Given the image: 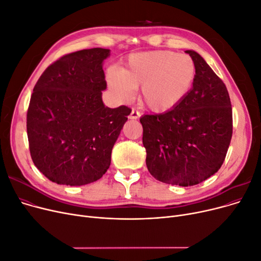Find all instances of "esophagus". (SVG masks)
<instances>
[{
	"label": "esophagus",
	"mask_w": 261,
	"mask_h": 261,
	"mask_svg": "<svg viewBox=\"0 0 261 261\" xmlns=\"http://www.w3.org/2000/svg\"><path fill=\"white\" fill-rule=\"evenodd\" d=\"M140 113L138 110H135V109H133L132 110V113H130V115H129V119H139L140 118Z\"/></svg>",
	"instance_id": "34e87169"
}]
</instances>
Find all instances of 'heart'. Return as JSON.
Here are the masks:
<instances>
[{
	"instance_id": "obj_1",
	"label": "heart",
	"mask_w": 261,
	"mask_h": 261,
	"mask_svg": "<svg viewBox=\"0 0 261 261\" xmlns=\"http://www.w3.org/2000/svg\"><path fill=\"white\" fill-rule=\"evenodd\" d=\"M196 77L194 61L173 51L132 54L123 70L110 69L107 82L121 101H127L141 87V100L155 113H166L184 101Z\"/></svg>"
}]
</instances>
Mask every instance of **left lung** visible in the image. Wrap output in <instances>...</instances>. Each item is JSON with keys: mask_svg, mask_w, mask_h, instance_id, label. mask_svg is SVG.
Here are the masks:
<instances>
[{"mask_svg": "<svg viewBox=\"0 0 261 261\" xmlns=\"http://www.w3.org/2000/svg\"><path fill=\"white\" fill-rule=\"evenodd\" d=\"M194 61L193 88L175 108L140 118L148 172L159 181L181 187L204 181L219 171L232 136V110L225 84L203 57Z\"/></svg>", "mask_w": 261, "mask_h": 261, "instance_id": "8db88e82", "label": "left lung"}]
</instances>
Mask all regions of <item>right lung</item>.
Returning <instances> with one entry per match:
<instances>
[{"label": "right lung", "mask_w": 261, "mask_h": 261, "mask_svg": "<svg viewBox=\"0 0 261 261\" xmlns=\"http://www.w3.org/2000/svg\"><path fill=\"white\" fill-rule=\"evenodd\" d=\"M109 49L94 47L61 56L34 87L27 115L34 165L58 185L100 179L132 109L103 104V61Z\"/></svg>", "instance_id": "1"}]
</instances>
